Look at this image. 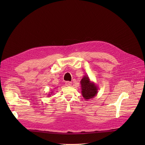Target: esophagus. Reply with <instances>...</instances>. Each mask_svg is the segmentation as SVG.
I'll list each match as a JSON object with an SVG mask.
<instances>
[{
	"label": "esophagus",
	"mask_w": 145,
	"mask_h": 145,
	"mask_svg": "<svg viewBox=\"0 0 145 145\" xmlns=\"http://www.w3.org/2000/svg\"><path fill=\"white\" fill-rule=\"evenodd\" d=\"M71 84H72V83H71V82H66L65 83V85H66V86H71Z\"/></svg>",
	"instance_id": "obj_1"
}]
</instances>
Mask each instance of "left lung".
<instances>
[{"label":"left lung","instance_id":"obj_1","mask_svg":"<svg viewBox=\"0 0 145 145\" xmlns=\"http://www.w3.org/2000/svg\"><path fill=\"white\" fill-rule=\"evenodd\" d=\"M82 94L84 99L88 100L94 98L98 93V87L96 84L90 81L88 75H84L80 81Z\"/></svg>","mask_w":145,"mask_h":145}]
</instances>
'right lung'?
<instances>
[{"mask_svg": "<svg viewBox=\"0 0 145 145\" xmlns=\"http://www.w3.org/2000/svg\"><path fill=\"white\" fill-rule=\"evenodd\" d=\"M53 93H53V91H51V93H50V94H48L47 95H48L47 97H50L51 95H52V94H53Z\"/></svg>", "mask_w": 145, "mask_h": 145, "instance_id": "right-lung-1", "label": "right lung"}]
</instances>
